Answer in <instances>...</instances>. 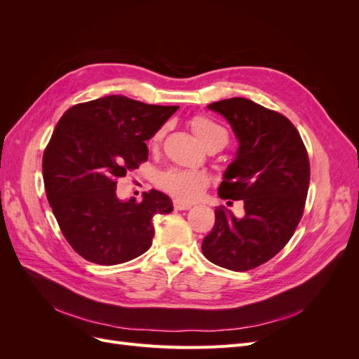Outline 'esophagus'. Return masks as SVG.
<instances>
[{
    "label": "esophagus",
    "instance_id": "obj_1",
    "mask_svg": "<svg viewBox=\"0 0 359 359\" xmlns=\"http://www.w3.org/2000/svg\"><path fill=\"white\" fill-rule=\"evenodd\" d=\"M173 208H175L177 211H186V210L191 208V205L180 202V201H175V202H173Z\"/></svg>",
    "mask_w": 359,
    "mask_h": 359
}]
</instances>
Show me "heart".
I'll list each match as a JSON object with an SVG mask.
<instances>
[{"mask_svg": "<svg viewBox=\"0 0 359 359\" xmlns=\"http://www.w3.org/2000/svg\"><path fill=\"white\" fill-rule=\"evenodd\" d=\"M193 132L196 133L202 145L220 142L223 147L227 144V132L220 124H217L208 116H194L191 121ZM165 137V128H160L149 139V147L157 148ZM157 186L178 201H193L201 196V193L208 186V178L202 172L172 168L161 172L157 177Z\"/></svg>", "mask_w": 359, "mask_h": 359, "instance_id": "b5f03b06", "label": "heart"}]
</instances>
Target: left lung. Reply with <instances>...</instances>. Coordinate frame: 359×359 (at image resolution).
I'll return each mask as SVG.
<instances>
[{"label": "left lung", "mask_w": 359, "mask_h": 359, "mask_svg": "<svg viewBox=\"0 0 359 359\" xmlns=\"http://www.w3.org/2000/svg\"><path fill=\"white\" fill-rule=\"evenodd\" d=\"M208 107L231 123L240 140L219 196L243 201L244 217L217 206L202 252L210 262L243 273L273 259L295 233L310 184L309 154L285 115L243 97Z\"/></svg>", "instance_id": "obj_1"}]
</instances>
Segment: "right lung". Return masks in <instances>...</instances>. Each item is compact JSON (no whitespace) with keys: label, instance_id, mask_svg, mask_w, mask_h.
<instances>
[{"label":"right lung","instance_id":"add662e5","mask_svg":"<svg viewBox=\"0 0 359 359\" xmlns=\"http://www.w3.org/2000/svg\"><path fill=\"white\" fill-rule=\"evenodd\" d=\"M178 107L106 95L61 116L43 153V181L64 238L88 262L116 265L145 253L153 217L172 211V201L157 190L142 202H121L116 182L148 160L145 140Z\"/></svg>","mask_w":359,"mask_h":359}]
</instances>
